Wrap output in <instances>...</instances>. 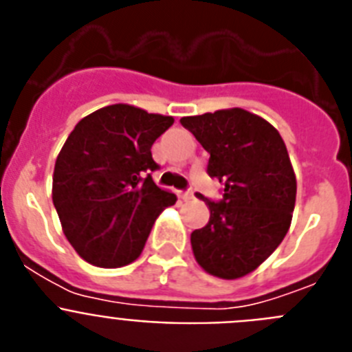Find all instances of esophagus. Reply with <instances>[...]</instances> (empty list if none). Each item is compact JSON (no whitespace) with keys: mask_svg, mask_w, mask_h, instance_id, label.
<instances>
[{"mask_svg":"<svg viewBox=\"0 0 352 352\" xmlns=\"http://www.w3.org/2000/svg\"><path fill=\"white\" fill-rule=\"evenodd\" d=\"M178 197L188 201V199H194V194H192V192H178Z\"/></svg>","mask_w":352,"mask_h":352,"instance_id":"1","label":"esophagus"}]
</instances>
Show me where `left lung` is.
<instances>
[{"label": "left lung", "instance_id": "8db88e82", "mask_svg": "<svg viewBox=\"0 0 352 352\" xmlns=\"http://www.w3.org/2000/svg\"><path fill=\"white\" fill-rule=\"evenodd\" d=\"M210 153L208 174L223 182L220 203L204 195L210 220L190 236L206 273L234 280L257 270L282 243L296 203V174L272 123L245 109L182 118Z\"/></svg>", "mask_w": 352, "mask_h": 352}]
</instances>
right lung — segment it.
Returning <instances> with one entry per match:
<instances>
[{"instance_id": "right-lung-1", "label": "right lung", "mask_w": 352, "mask_h": 352, "mask_svg": "<svg viewBox=\"0 0 352 352\" xmlns=\"http://www.w3.org/2000/svg\"><path fill=\"white\" fill-rule=\"evenodd\" d=\"M173 116L114 104L84 116L56 158L52 203L74 250L98 268L141 256L158 214L176 195L155 185L151 146Z\"/></svg>"}]
</instances>
